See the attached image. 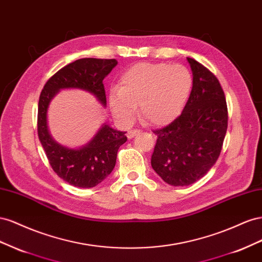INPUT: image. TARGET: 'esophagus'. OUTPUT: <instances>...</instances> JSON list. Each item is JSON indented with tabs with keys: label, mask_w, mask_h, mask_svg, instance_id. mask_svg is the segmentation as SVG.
<instances>
[{
	"label": "esophagus",
	"mask_w": 262,
	"mask_h": 262,
	"mask_svg": "<svg viewBox=\"0 0 262 262\" xmlns=\"http://www.w3.org/2000/svg\"><path fill=\"white\" fill-rule=\"evenodd\" d=\"M139 133H140V130H138V129H130V130H128V133H127V137H128L129 139L134 138L136 135H138Z\"/></svg>",
	"instance_id": "esophagus-1"
}]
</instances>
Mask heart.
<instances>
[{"instance_id":"b5f03b06","label":"heart","mask_w":262,"mask_h":262,"mask_svg":"<svg viewBox=\"0 0 262 262\" xmlns=\"http://www.w3.org/2000/svg\"><path fill=\"white\" fill-rule=\"evenodd\" d=\"M193 86L191 71L182 64L138 62L125 70L119 88L108 93L116 121L129 125L140 114L157 127L167 126L180 116Z\"/></svg>"}]
</instances>
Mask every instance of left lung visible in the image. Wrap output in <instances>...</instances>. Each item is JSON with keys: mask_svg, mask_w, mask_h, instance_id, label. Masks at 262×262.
<instances>
[{"mask_svg": "<svg viewBox=\"0 0 262 262\" xmlns=\"http://www.w3.org/2000/svg\"><path fill=\"white\" fill-rule=\"evenodd\" d=\"M186 59L193 74L190 98L174 122L154 132L151 167L173 186L190 185L210 171L220 157L228 121L217 78L196 60Z\"/></svg>", "mask_w": 262, "mask_h": 262, "instance_id": "1", "label": "left lung"}]
</instances>
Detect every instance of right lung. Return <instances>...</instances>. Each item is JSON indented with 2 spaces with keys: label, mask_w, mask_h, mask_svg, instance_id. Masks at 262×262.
<instances>
[{
  "label": "right lung",
  "mask_w": 262,
  "mask_h": 262,
  "mask_svg": "<svg viewBox=\"0 0 262 262\" xmlns=\"http://www.w3.org/2000/svg\"><path fill=\"white\" fill-rule=\"evenodd\" d=\"M117 64L115 59L83 58L56 72L45 84L39 96L37 130L52 170L59 178L78 188H93L113 171L118 148L126 143V132L103 124L84 146L70 148L52 138L48 129L47 112L51 100L63 89H78L94 95L106 106L103 80Z\"/></svg>",
  "instance_id": "1"
}]
</instances>
